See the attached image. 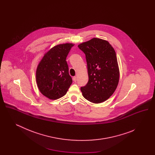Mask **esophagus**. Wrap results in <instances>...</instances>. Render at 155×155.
Listing matches in <instances>:
<instances>
[{
    "label": "esophagus",
    "instance_id": "obj_1",
    "mask_svg": "<svg viewBox=\"0 0 155 155\" xmlns=\"http://www.w3.org/2000/svg\"><path fill=\"white\" fill-rule=\"evenodd\" d=\"M73 78V80H74V82H76V81H77V77L75 76Z\"/></svg>",
    "mask_w": 155,
    "mask_h": 155
}]
</instances>
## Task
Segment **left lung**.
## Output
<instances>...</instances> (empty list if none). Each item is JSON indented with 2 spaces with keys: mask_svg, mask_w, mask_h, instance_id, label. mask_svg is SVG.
Instances as JSON below:
<instances>
[{
  "mask_svg": "<svg viewBox=\"0 0 155 155\" xmlns=\"http://www.w3.org/2000/svg\"><path fill=\"white\" fill-rule=\"evenodd\" d=\"M85 54L89 80L81 87L84 98L94 103L106 101L118 85L120 71L116 53L109 42L94 38L78 45Z\"/></svg>",
  "mask_w": 155,
  "mask_h": 155,
  "instance_id": "obj_1",
  "label": "left lung"
}]
</instances>
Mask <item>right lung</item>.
Masks as SVG:
<instances>
[{"label":"right lung","instance_id":"obj_1","mask_svg":"<svg viewBox=\"0 0 155 155\" xmlns=\"http://www.w3.org/2000/svg\"><path fill=\"white\" fill-rule=\"evenodd\" d=\"M74 44L58 45L46 52L36 71L37 86L41 94L56 100L65 95L72 84L66 58Z\"/></svg>","mask_w":155,"mask_h":155}]
</instances>
